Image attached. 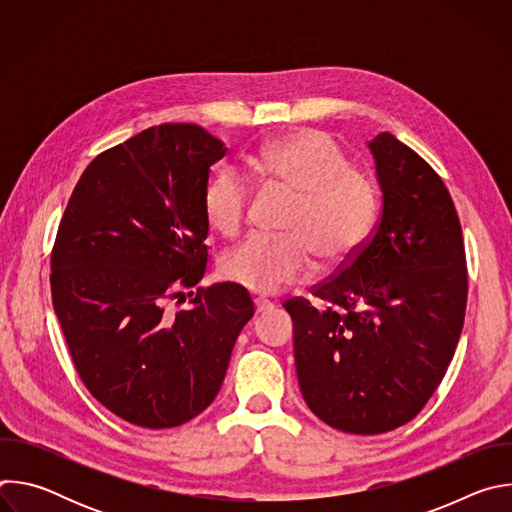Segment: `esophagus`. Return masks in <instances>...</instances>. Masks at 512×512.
Here are the masks:
<instances>
[{
	"label": "esophagus",
	"mask_w": 512,
	"mask_h": 512,
	"mask_svg": "<svg viewBox=\"0 0 512 512\" xmlns=\"http://www.w3.org/2000/svg\"><path fill=\"white\" fill-rule=\"evenodd\" d=\"M269 310H273V304H271L269 300H265V298H257V300H255V312H257V314H265V312H269Z\"/></svg>",
	"instance_id": "obj_1"
}]
</instances>
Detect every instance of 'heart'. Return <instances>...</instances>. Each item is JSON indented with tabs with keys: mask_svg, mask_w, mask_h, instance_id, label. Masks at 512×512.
<instances>
[{
	"mask_svg": "<svg viewBox=\"0 0 512 512\" xmlns=\"http://www.w3.org/2000/svg\"><path fill=\"white\" fill-rule=\"evenodd\" d=\"M265 182L296 194L283 229L253 233L221 261L227 279L259 294L302 281L316 269V253L328 263L346 261L369 237L379 212L373 176L354 170L348 156L322 131L302 129L269 141L249 158ZM253 184L239 168L218 170L204 188V212L212 229L235 237L247 223Z\"/></svg>",
	"mask_w": 512,
	"mask_h": 512,
	"instance_id": "b5f03b06",
	"label": "heart"
}]
</instances>
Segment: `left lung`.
<instances>
[{"instance_id":"obj_1","label":"left lung","mask_w":512,"mask_h":512,"mask_svg":"<svg viewBox=\"0 0 512 512\" xmlns=\"http://www.w3.org/2000/svg\"><path fill=\"white\" fill-rule=\"evenodd\" d=\"M369 148L383 190L375 231L336 275L289 298L308 407L334 429L377 435L411 421L440 387L468 300L462 227L437 172L379 133Z\"/></svg>"}]
</instances>
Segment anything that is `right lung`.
Here are the masks:
<instances>
[{
  "instance_id": "1",
  "label": "right lung",
  "mask_w": 512,
  "mask_h": 512,
  "mask_svg": "<svg viewBox=\"0 0 512 512\" xmlns=\"http://www.w3.org/2000/svg\"><path fill=\"white\" fill-rule=\"evenodd\" d=\"M225 154L200 125L143 129L87 166L60 218L50 287L68 352L89 393L139 427L202 413L255 314L231 281L170 308L206 273L204 188Z\"/></svg>"
}]
</instances>
